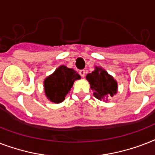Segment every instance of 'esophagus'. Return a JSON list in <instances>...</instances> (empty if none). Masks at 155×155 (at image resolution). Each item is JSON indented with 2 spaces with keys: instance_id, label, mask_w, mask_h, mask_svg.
<instances>
[{
  "instance_id": "obj_1",
  "label": "esophagus",
  "mask_w": 155,
  "mask_h": 155,
  "mask_svg": "<svg viewBox=\"0 0 155 155\" xmlns=\"http://www.w3.org/2000/svg\"><path fill=\"white\" fill-rule=\"evenodd\" d=\"M80 75L82 76V77H84L85 75V71L84 70H80Z\"/></svg>"
}]
</instances>
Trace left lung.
I'll list each match as a JSON object with an SVG mask.
<instances>
[{
    "label": "left lung",
    "mask_w": 155,
    "mask_h": 155,
    "mask_svg": "<svg viewBox=\"0 0 155 155\" xmlns=\"http://www.w3.org/2000/svg\"><path fill=\"white\" fill-rule=\"evenodd\" d=\"M86 79L93 91V96L100 101H108V97H113L117 92V80L101 67L96 66L95 70L86 75Z\"/></svg>",
    "instance_id": "1"
}]
</instances>
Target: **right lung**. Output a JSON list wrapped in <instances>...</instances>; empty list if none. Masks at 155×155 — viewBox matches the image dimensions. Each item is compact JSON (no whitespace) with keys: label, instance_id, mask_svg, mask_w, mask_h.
Wrapping results in <instances>:
<instances>
[{"label":"right lung","instance_id":"obj_1","mask_svg":"<svg viewBox=\"0 0 155 155\" xmlns=\"http://www.w3.org/2000/svg\"><path fill=\"white\" fill-rule=\"evenodd\" d=\"M80 75L72 68L61 65L44 80L45 95L50 101L59 104L65 100L75 80H80Z\"/></svg>","mask_w":155,"mask_h":155}]
</instances>
